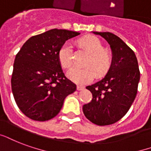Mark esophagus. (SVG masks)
Here are the masks:
<instances>
[{
  "label": "esophagus",
  "mask_w": 151,
  "mask_h": 151,
  "mask_svg": "<svg viewBox=\"0 0 151 151\" xmlns=\"http://www.w3.org/2000/svg\"><path fill=\"white\" fill-rule=\"evenodd\" d=\"M84 89V87L83 86H80V85H77V90L78 91H82Z\"/></svg>",
  "instance_id": "1"
}]
</instances>
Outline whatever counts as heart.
Segmentation results:
<instances>
[{
  "label": "heart",
  "mask_w": 151,
  "mask_h": 151,
  "mask_svg": "<svg viewBox=\"0 0 151 151\" xmlns=\"http://www.w3.org/2000/svg\"><path fill=\"white\" fill-rule=\"evenodd\" d=\"M80 44L91 53L85 68L73 67L68 71V76L74 82L85 84L95 78L96 72L103 75L111 64V56L103 50V45L98 37L88 36L80 40ZM59 60L63 68H69L73 63V49L70 42H65L59 51Z\"/></svg>",
  "instance_id": "obj_1"
}]
</instances>
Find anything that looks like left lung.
<instances>
[{"label":"left lung","mask_w":151,"mask_h":151,"mask_svg":"<svg viewBox=\"0 0 151 151\" xmlns=\"http://www.w3.org/2000/svg\"><path fill=\"white\" fill-rule=\"evenodd\" d=\"M93 33L104 37L109 44L112 60L104 79L86 88L92 94V99L83 106V111L96 125H111L121 119L133 104L140 71L133 50L119 37L109 32Z\"/></svg>","instance_id":"1"}]
</instances>
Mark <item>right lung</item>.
Returning a JSON list of instances; mask_svg holds the SVG:
<instances>
[{
    "instance_id": "1",
    "label": "right lung",
    "mask_w": 151,
    "mask_h": 151,
    "mask_svg": "<svg viewBox=\"0 0 151 151\" xmlns=\"http://www.w3.org/2000/svg\"><path fill=\"white\" fill-rule=\"evenodd\" d=\"M51 29L32 37L16 55L11 84L19 109L31 119L47 121L56 116L76 85L64 76L59 51L66 40L80 35Z\"/></svg>"
}]
</instances>
